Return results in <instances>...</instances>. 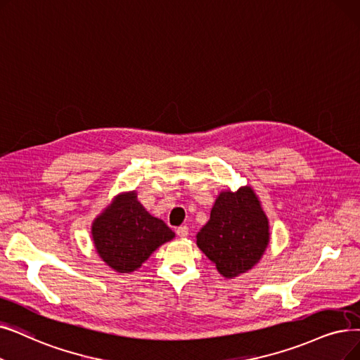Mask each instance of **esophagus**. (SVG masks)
<instances>
[{"label": "esophagus", "instance_id": "esophagus-1", "mask_svg": "<svg viewBox=\"0 0 360 360\" xmlns=\"http://www.w3.org/2000/svg\"><path fill=\"white\" fill-rule=\"evenodd\" d=\"M176 233H178V237H181V238H185L186 236H188V226H186V225H184V226H179V228L176 229Z\"/></svg>", "mask_w": 360, "mask_h": 360}]
</instances>
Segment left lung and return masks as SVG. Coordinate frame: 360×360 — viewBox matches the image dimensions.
I'll use <instances>...</instances> for the list:
<instances>
[{"mask_svg":"<svg viewBox=\"0 0 360 360\" xmlns=\"http://www.w3.org/2000/svg\"><path fill=\"white\" fill-rule=\"evenodd\" d=\"M269 244V221L252 186L217 195L197 245L225 278L252 269Z\"/></svg>","mask_w":360,"mask_h":360,"instance_id":"1","label":"left lung"}]
</instances>
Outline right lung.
<instances>
[{"mask_svg": "<svg viewBox=\"0 0 360 360\" xmlns=\"http://www.w3.org/2000/svg\"><path fill=\"white\" fill-rule=\"evenodd\" d=\"M91 233L98 256L119 274L141 268L154 250L175 237L162 219L146 210L135 191L116 195L92 222Z\"/></svg>", "mask_w": 360, "mask_h": 360, "instance_id": "1", "label": "right lung"}]
</instances>
